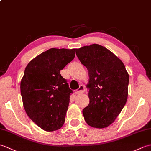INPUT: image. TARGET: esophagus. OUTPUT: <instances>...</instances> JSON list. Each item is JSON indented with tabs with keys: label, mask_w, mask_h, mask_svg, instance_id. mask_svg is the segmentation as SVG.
Here are the masks:
<instances>
[{
	"label": "esophagus",
	"mask_w": 151,
	"mask_h": 151,
	"mask_svg": "<svg viewBox=\"0 0 151 151\" xmlns=\"http://www.w3.org/2000/svg\"><path fill=\"white\" fill-rule=\"evenodd\" d=\"M85 91V87L84 86H82L81 85L80 86V87L78 89H76V90L75 91V95H78V94H81L82 93H84Z\"/></svg>",
	"instance_id": "1"
}]
</instances>
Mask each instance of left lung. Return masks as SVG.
<instances>
[{
  "mask_svg": "<svg viewBox=\"0 0 151 151\" xmlns=\"http://www.w3.org/2000/svg\"><path fill=\"white\" fill-rule=\"evenodd\" d=\"M88 70L89 103L82 113L89 126L103 129L114 123L126 104L129 75L123 62L106 48L93 44L76 49Z\"/></svg>",
  "mask_w": 151,
  "mask_h": 151,
  "instance_id": "left-lung-1",
  "label": "left lung"
}]
</instances>
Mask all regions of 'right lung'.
I'll use <instances>...</instances> for the list:
<instances>
[{
    "instance_id": "obj_1",
    "label": "right lung",
    "mask_w": 151,
    "mask_h": 151,
    "mask_svg": "<svg viewBox=\"0 0 151 151\" xmlns=\"http://www.w3.org/2000/svg\"><path fill=\"white\" fill-rule=\"evenodd\" d=\"M75 49L43 52L28 63L21 81V93L28 116L47 132L62 127L73 91L60 74L75 56Z\"/></svg>"
}]
</instances>
